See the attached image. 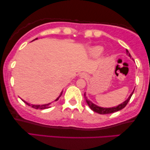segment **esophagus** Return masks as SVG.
Returning <instances> with one entry per match:
<instances>
[{
	"instance_id": "esophagus-1",
	"label": "esophagus",
	"mask_w": 150,
	"mask_h": 150,
	"mask_svg": "<svg viewBox=\"0 0 150 150\" xmlns=\"http://www.w3.org/2000/svg\"><path fill=\"white\" fill-rule=\"evenodd\" d=\"M80 77H81V78H86V77H87V74L85 73V72L81 73V74H80Z\"/></svg>"
}]
</instances>
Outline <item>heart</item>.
<instances>
[{
	"instance_id": "1",
	"label": "heart",
	"mask_w": 150,
	"mask_h": 150,
	"mask_svg": "<svg viewBox=\"0 0 150 150\" xmlns=\"http://www.w3.org/2000/svg\"><path fill=\"white\" fill-rule=\"evenodd\" d=\"M103 50V48L102 46H95L91 48V53L93 55H98Z\"/></svg>"
}]
</instances>
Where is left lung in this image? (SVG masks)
Here are the masks:
<instances>
[{
	"instance_id": "left-lung-1",
	"label": "left lung",
	"mask_w": 150,
	"mask_h": 150,
	"mask_svg": "<svg viewBox=\"0 0 150 150\" xmlns=\"http://www.w3.org/2000/svg\"><path fill=\"white\" fill-rule=\"evenodd\" d=\"M126 53H127V54H128L129 57H131L130 54L129 53L128 50H126ZM134 89L133 90V91L131 93L130 96H129L128 98L126 100V101H124L122 104H119L118 106H114V107H111V108H103V107H100V106L96 105L95 104H93L91 101H90V100L87 99V98L86 97V96H85V98L86 102H87V103L88 104V106H89L90 108H91L92 110H93L94 112H98V113L101 114V115L109 114V113H112V112L119 111V110L123 109V108H124L125 106L127 105V104L128 103V102L130 101V98H131V97H132L133 93H134Z\"/></svg>"
}]
</instances>
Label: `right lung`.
Instances as JSON below:
<instances>
[{
	"mask_svg": "<svg viewBox=\"0 0 150 150\" xmlns=\"http://www.w3.org/2000/svg\"><path fill=\"white\" fill-rule=\"evenodd\" d=\"M37 39H38V38L35 39V40H37ZM62 92H63V91H62ZM62 92H61V93L60 96H59V97L57 98L56 100H55V101H57V100H59V98L61 97V95H62ZM22 101H23L25 104H27V105L31 106L32 108H35V109H46V108H48L50 107V104H51V103H48V104H42V105H35V104H30L29 103H28V102H25V101H24V100H22Z\"/></svg>",
	"mask_w": 150,
	"mask_h": 150,
	"instance_id": "right-lung-1",
	"label": "right lung"
}]
</instances>
